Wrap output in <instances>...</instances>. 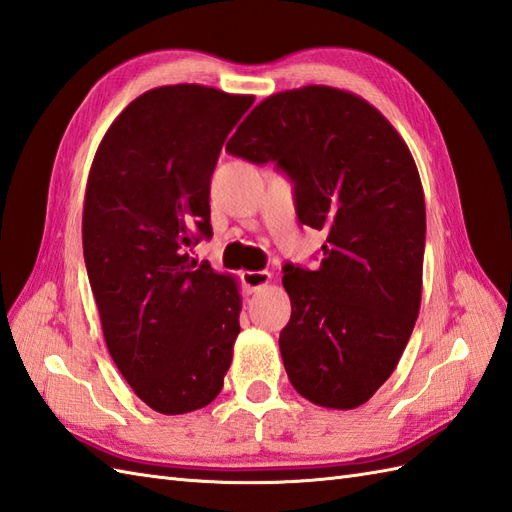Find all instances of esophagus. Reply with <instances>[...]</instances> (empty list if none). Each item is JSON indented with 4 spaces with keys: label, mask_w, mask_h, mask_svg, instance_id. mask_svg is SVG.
I'll return each mask as SVG.
<instances>
[{
    "label": "esophagus",
    "mask_w": 512,
    "mask_h": 512,
    "mask_svg": "<svg viewBox=\"0 0 512 512\" xmlns=\"http://www.w3.org/2000/svg\"><path fill=\"white\" fill-rule=\"evenodd\" d=\"M271 280L269 271H243L241 273V282L249 293H256L258 289H263Z\"/></svg>",
    "instance_id": "34e87169"
}]
</instances>
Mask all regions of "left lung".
<instances>
[{
    "instance_id": "left-lung-1",
    "label": "left lung",
    "mask_w": 512,
    "mask_h": 512,
    "mask_svg": "<svg viewBox=\"0 0 512 512\" xmlns=\"http://www.w3.org/2000/svg\"><path fill=\"white\" fill-rule=\"evenodd\" d=\"M226 152L276 162L297 219L326 232L317 271L284 265L286 376L323 408L352 410L389 380L421 306L426 202L408 145L378 108L332 86L263 99Z\"/></svg>"
}]
</instances>
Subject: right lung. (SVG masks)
<instances>
[{
    "instance_id": "right-lung-1",
    "label": "right lung",
    "mask_w": 512,
    "mask_h": 512,
    "mask_svg": "<svg viewBox=\"0 0 512 512\" xmlns=\"http://www.w3.org/2000/svg\"><path fill=\"white\" fill-rule=\"evenodd\" d=\"M252 95L202 84L136 97L99 143L82 213L104 339L132 391L162 415L223 389L241 332L239 284L186 254L210 228V178Z\"/></svg>"
}]
</instances>
